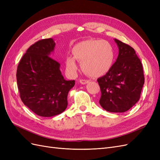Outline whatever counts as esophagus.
<instances>
[{
  "instance_id": "34e87169",
  "label": "esophagus",
  "mask_w": 160,
  "mask_h": 160,
  "mask_svg": "<svg viewBox=\"0 0 160 160\" xmlns=\"http://www.w3.org/2000/svg\"><path fill=\"white\" fill-rule=\"evenodd\" d=\"M79 82H80V83H81V84L84 85V84H86V83H89V80H87V79H80Z\"/></svg>"
}]
</instances>
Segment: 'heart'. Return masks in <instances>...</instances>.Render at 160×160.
<instances>
[{
    "label": "heart",
    "instance_id": "obj_1",
    "mask_svg": "<svg viewBox=\"0 0 160 160\" xmlns=\"http://www.w3.org/2000/svg\"><path fill=\"white\" fill-rule=\"evenodd\" d=\"M72 53L75 59L81 62L82 70L91 77L105 74L110 70L115 60L113 47L106 40L81 41L72 48ZM65 62L67 71L75 74L77 65L73 57H67Z\"/></svg>",
    "mask_w": 160,
    "mask_h": 160
}]
</instances>
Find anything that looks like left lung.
I'll return each instance as SVG.
<instances>
[{
	"label": "left lung",
	"mask_w": 160,
	"mask_h": 160,
	"mask_svg": "<svg viewBox=\"0 0 160 160\" xmlns=\"http://www.w3.org/2000/svg\"><path fill=\"white\" fill-rule=\"evenodd\" d=\"M119 48L117 60L104 76L98 79L101 95L99 104L105 110L123 113L140 98L144 84L142 62L133 48L115 38Z\"/></svg>",
	"instance_id": "obj_1"
}]
</instances>
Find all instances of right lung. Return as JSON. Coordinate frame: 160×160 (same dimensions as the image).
<instances>
[{"instance_id":"obj_1","label":"right lung","mask_w":160,"mask_h":160,"mask_svg":"<svg viewBox=\"0 0 160 160\" xmlns=\"http://www.w3.org/2000/svg\"><path fill=\"white\" fill-rule=\"evenodd\" d=\"M52 38L38 41L27 50L17 70L20 98L27 108L41 117L59 115L67 107V95L75 80L66 81L60 64L50 57Z\"/></svg>"}]
</instances>
